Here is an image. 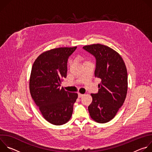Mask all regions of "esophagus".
Segmentation results:
<instances>
[{
	"instance_id": "obj_1",
	"label": "esophagus",
	"mask_w": 152,
	"mask_h": 152,
	"mask_svg": "<svg viewBox=\"0 0 152 152\" xmlns=\"http://www.w3.org/2000/svg\"><path fill=\"white\" fill-rule=\"evenodd\" d=\"M83 96V94H80V93H78V97H79V98H80V97H82Z\"/></svg>"
}]
</instances>
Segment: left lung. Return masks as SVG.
Listing matches in <instances>:
<instances>
[{
  "instance_id": "left-lung-1",
  "label": "left lung",
  "mask_w": 152,
  "mask_h": 152,
  "mask_svg": "<svg viewBox=\"0 0 152 152\" xmlns=\"http://www.w3.org/2000/svg\"><path fill=\"white\" fill-rule=\"evenodd\" d=\"M96 60L95 77L101 79L99 91L91 94L88 106L92 119L100 123L111 120L123 104L127 91V73L121 56L114 50L96 44L83 47Z\"/></svg>"
}]
</instances>
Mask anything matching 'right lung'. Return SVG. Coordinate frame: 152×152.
I'll return each mask as SVG.
<instances>
[{
	"mask_svg": "<svg viewBox=\"0 0 152 152\" xmlns=\"http://www.w3.org/2000/svg\"><path fill=\"white\" fill-rule=\"evenodd\" d=\"M77 47L59 48L41 53L32 67L31 95L43 117L54 125H62L70 119L77 94L61 88L67 77V61Z\"/></svg>",
	"mask_w": 152,
	"mask_h": 152,
	"instance_id": "right-lung-1",
	"label": "right lung"
}]
</instances>
